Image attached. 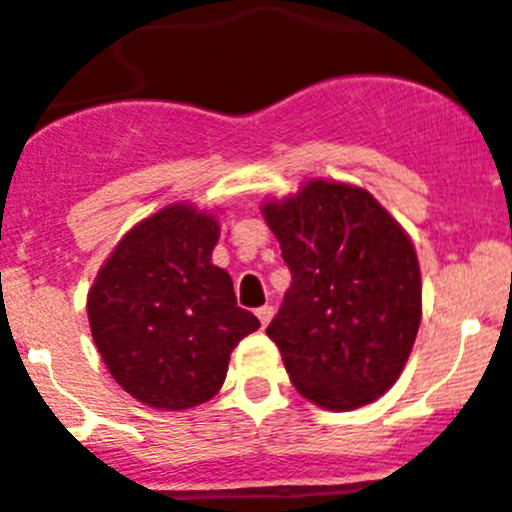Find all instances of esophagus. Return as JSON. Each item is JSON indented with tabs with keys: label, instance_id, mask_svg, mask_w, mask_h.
Here are the masks:
<instances>
[{
	"label": "esophagus",
	"instance_id": "obj_1",
	"mask_svg": "<svg viewBox=\"0 0 512 512\" xmlns=\"http://www.w3.org/2000/svg\"><path fill=\"white\" fill-rule=\"evenodd\" d=\"M255 315H257V320H260V325L267 327V325H270L272 315H275V310H272V305H262L260 310L255 312Z\"/></svg>",
	"mask_w": 512,
	"mask_h": 512
}]
</instances>
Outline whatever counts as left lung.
<instances>
[{
    "label": "left lung",
    "mask_w": 512,
    "mask_h": 512,
    "mask_svg": "<svg viewBox=\"0 0 512 512\" xmlns=\"http://www.w3.org/2000/svg\"><path fill=\"white\" fill-rule=\"evenodd\" d=\"M292 275L267 327L302 398L355 410L388 393L423 315L408 232L367 190L310 180L262 205Z\"/></svg>",
    "instance_id": "obj_1"
}]
</instances>
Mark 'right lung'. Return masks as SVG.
Segmentation results:
<instances>
[{
    "label": "right lung",
    "mask_w": 512,
    "mask_h": 512,
    "mask_svg": "<svg viewBox=\"0 0 512 512\" xmlns=\"http://www.w3.org/2000/svg\"><path fill=\"white\" fill-rule=\"evenodd\" d=\"M215 215L177 202L137 222L94 277V345L122 390L157 410H187L222 388L230 352L260 327L212 265Z\"/></svg>",
    "instance_id": "1"
}]
</instances>
